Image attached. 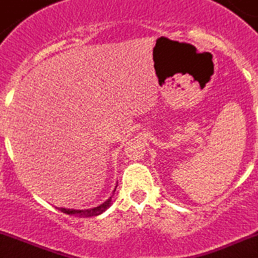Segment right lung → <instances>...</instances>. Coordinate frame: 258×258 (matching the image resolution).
Here are the masks:
<instances>
[{
    "label": "right lung",
    "instance_id": "obj_1",
    "mask_svg": "<svg viewBox=\"0 0 258 258\" xmlns=\"http://www.w3.org/2000/svg\"><path fill=\"white\" fill-rule=\"evenodd\" d=\"M117 186V185H116ZM116 186L113 189V193L115 195V190H116ZM112 197L111 196L108 200H106L105 202L98 205V206L93 207V209H88V210H75V209H65V207H57L61 212L63 214H68V215H75V216H79V217H92V216H97V215H101L102 212H105L108 207L111 206V203H112Z\"/></svg>",
    "mask_w": 258,
    "mask_h": 258
}]
</instances>
